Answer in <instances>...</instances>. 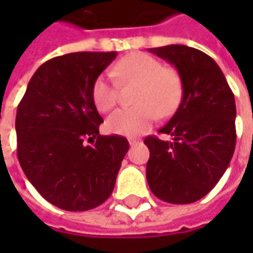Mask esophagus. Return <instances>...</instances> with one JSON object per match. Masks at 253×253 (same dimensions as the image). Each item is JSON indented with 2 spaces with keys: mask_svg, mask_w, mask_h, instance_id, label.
<instances>
[{
  "mask_svg": "<svg viewBox=\"0 0 253 253\" xmlns=\"http://www.w3.org/2000/svg\"><path fill=\"white\" fill-rule=\"evenodd\" d=\"M139 143V141H136V139H129V145L131 146H133V145H138Z\"/></svg>",
  "mask_w": 253,
  "mask_h": 253,
  "instance_id": "34e87169",
  "label": "esophagus"
}]
</instances>
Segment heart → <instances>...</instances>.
<instances>
[{"mask_svg": "<svg viewBox=\"0 0 253 253\" xmlns=\"http://www.w3.org/2000/svg\"><path fill=\"white\" fill-rule=\"evenodd\" d=\"M112 74L120 84H138L131 108H121L107 120V129L117 135L138 136L151 128L158 114L169 115L179 105L183 83L177 70L165 67L151 54H126L114 66ZM94 105L101 112L111 111L118 100V84L110 76H98L91 87Z\"/></svg>", "mask_w": 253, "mask_h": 253, "instance_id": "1", "label": "heart"}]
</instances>
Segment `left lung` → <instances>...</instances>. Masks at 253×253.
Listing matches in <instances>:
<instances>
[{"label": "left lung", "mask_w": 253, "mask_h": 253, "mask_svg": "<svg viewBox=\"0 0 253 253\" xmlns=\"http://www.w3.org/2000/svg\"><path fill=\"white\" fill-rule=\"evenodd\" d=\"M149 52L176 67L183 97L159 129L173 141H143L151 152L146 179L158 199L190 204L209 194L228 168L237 142L235 98L218 64L199 49L169 44Z\"/></svg>", "instance_id": "1"}]
</instances>
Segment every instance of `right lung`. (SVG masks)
<instances>
[{
	"mask_svg": "<svg viewBox=\"0 0 253 253\" xmlns=\"http://www.w3.org/2000/svg\"><path fill=\"white\" fill-rule=\"evenodd\" d=\"M115 56L76 52L44 62L16 110V155L25 176L66 211H87L108 199L129 149L124 136L100 135L102 118L91 97L94 80Z\"/></svg>",
	"mask_w": 253,
	"mask_h": 253,
	"instance_id": "add662e5",
	"label": "right lung"
}]
</instances>
